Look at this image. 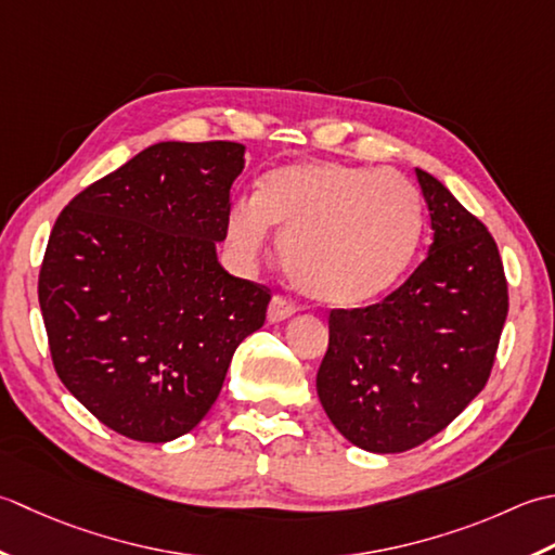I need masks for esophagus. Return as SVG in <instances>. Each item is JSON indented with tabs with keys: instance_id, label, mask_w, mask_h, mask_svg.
<instances>
[{
	"instance_id": "esophagus-1",
	"label": "esophagus",
	"mask_w": 555,
	"mask_h": 555,
	"mask_svg": "<svg viewBox=\"0 0 555 555\" xmlns=\"http://www.w3.org/2000/svg\"><path fill=\"white\" fill-rule=\"evenodd\" d=\"M297 313V307H294V301L282 297V294H275L273 299H270V307H268V321L270 323H280L289 319V315Z\"/></svg>"
}]
</instances>
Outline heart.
<instances>
[{
    "label": "heart",
    "instance_id": "heart-1",
    "mask_svg": "<svg viewBox=\"0 0 555 555\" xmlns=\"http://www.w3.org/2000/svg\"><path fill=\"white\" fill-rule=\"evenodd\" d=\"M268 228L289 282L327 307H357L390 289L410 268L424 230L416 186L395 169L331 160L294 163L236 198L224 234L244 261L261 256Z\"/></svg>",
    "mask_w": 555,
    "mask_h": 555
}]
</instances>
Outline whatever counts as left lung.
Returning <instances> with one entry per match:
<instances>
[{"label":"left lung","mask_w":555,"mask_h":555,"mask_svg":"<svg viewBox=\"0 0 555 555\" xmlns=\"http://www.w3.org/2000/svg\"><path fill=\"white\" fill-rule=\"evenodd\" d=\"M434 242L420 268L366 309H333L315 390L327 420L369 452H404L483 390L507 315V282L483 222L416 169Z\"/></svg>","instance_id":"obj_1"}]
</instances>
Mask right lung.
<instances>
[{
  "label": "right lung",
  "mask_w": 555,
  "mask_h": 555,
  "mask_svg": "<svg viewBox=\"0 0 555 555\" xmlns=\"http://www.w3.org/2000/svg\"><path fill=\"white\" fill-rule=\"evenodd\" d=\"M244 151L155 143L54 222L38 280L52 364L112 431L143 443L189 434L266 323L270 289L218 261Z\"/></svg>",
  "instance_id": "obj_1"
}]
</instances>
